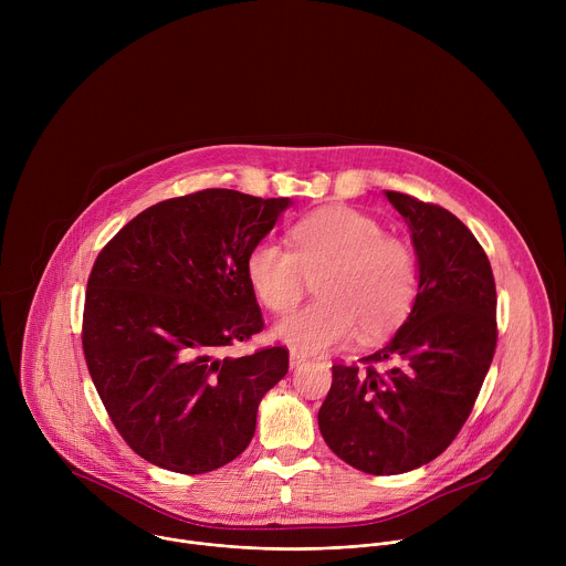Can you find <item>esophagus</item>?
<instances>
[{"label":"esophagus","mask_w":566,"mask_h":566,"mask_svg":"<svg viewBox=\"0 0 566 566\" xmlns=\"http://www.w3.org/2000/svg\"><path fill=\"white\" fill-rule=\"evenodd\" d=\"M306 360V356L304 354H300V352H295V349H291V354H289V365H291V369H295V367H300L302 363Z\"/></svg>","instance_id":"34e87169"}]
</instances>
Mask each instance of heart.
<instances>
[{
	"instance_id": "1",
	"label": "heart",
	"mask_w": 566,
	"mask_h": 566,
	"mask_svg": "<svg viewBox=\"0 0 566 566\" xmlns=\"http://www.w3.org/2000/svg\"><path fill=\"white\" fill-rule=\"evenodd\" d=\"M293 253L260 241L247 258V277L258 300L291 311L315 280L317 302L280 319L273 334L300 354H322L349 343L356 332L371 343L408 317L419 271L406 241L354 208L329 206L291 230Z\"/></svg>"
}]
</instances>
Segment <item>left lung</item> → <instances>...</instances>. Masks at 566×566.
Masks as SVG:
<instances>
[{
	"label": "left lung",
	"instance_id": "obj_1",
	"mask_svg": "<svg viewBox=\"0 0 566 566\" xmlns=\"http://www.w3.org/2000/svg\"><path fill=\"white\" fill-rule=\"evenodd\" d=\"M419 286L410 315L363 367L334 365L317 412L322 439L367 474H400L437 459L459 434L497 345V293L474 234L446 208L400 192Z\"/></svg>",
	"mask_w": 566,
	"mask_h": 566
}]
</instances>
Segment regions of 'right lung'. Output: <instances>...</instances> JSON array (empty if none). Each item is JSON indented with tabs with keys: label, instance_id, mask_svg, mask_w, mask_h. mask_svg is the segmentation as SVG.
Here are the masks:
<instances>
[{
	"label": "right lung",
	"instance_id": "obj_1",
	"mask_svg": "<svg viewBox=\"0 0 566 566\" xmlns=\"http://www.w3.org/2000/svg\"><path fill=\"white\" fill-rule=\"evenodd\" d=\"M289 206V197L201 190L143 210L101 251L83 349L116 430L145 461L201 474L251 443L289 352L232 358L226 347L264 327L247 258Z\"/></svg>",
	"mask_w": 566,
	"mask_h": 566
}]
</instances>
